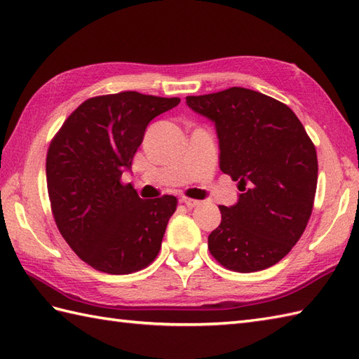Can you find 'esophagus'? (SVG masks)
I'll return each instance as SVG.
<instances>
[{"instance_id":"obj_1","label":"esophagus","mask_w":359,"mask_h":359,"mask_svg":"<svg viewBox=\"0 0 359 359\" xmlns=\"http://www.w3.org/2000/svg\"><path fill=\"white\" fill-rule=\"evenodd\" d=\"M180 202H182V203H185L188 208H194V207H197V205H201V201L189 199V197H182Z\"/></svg>"}]
</instances>
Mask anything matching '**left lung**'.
I'll return each mask as SVG.
<instances>
[{
    "instance_id": "8db88e82",
    "label": "left lung",
    "mask_w": 359,
    "mask_h": 359,
    "mask_svg": "<svg viewBox=\"0 0 359 359\" xmlns=\"http://www.w3.org/2000/svg\"><path fill=\"white\" fill-rule=\"evenodd\" d=\"M187 104L215 121L220 170L241 191L233 207H219L222 222L208 236L210 253L233 271L269 269L309 224L318 184L315 144L287 104L256 90L189 95Z\"/></svg>"
}]
</instances>
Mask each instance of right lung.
<instances>
[{"label":"right lung","mask_w":359,"mask_h":359,"mask_svg":"<svg viewBox=\"0 0 359 359\" xmlns=\"http://www.w3.org/2000/svg\"><path fill=\"white\" fill-rule=\"evenodd\" d=\"M179 103L135 90L93 97L53 135L46 157L52 215L67 245L93 269L129 274L157 257L177 199L143 201L121 174L149 121Z\"/></svg>","instance_id":"1"}]
</instances>
